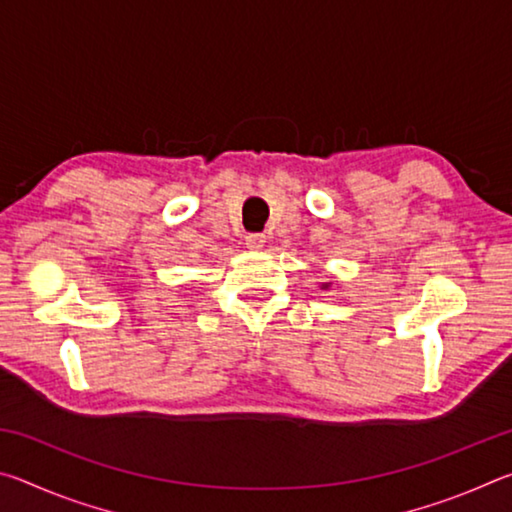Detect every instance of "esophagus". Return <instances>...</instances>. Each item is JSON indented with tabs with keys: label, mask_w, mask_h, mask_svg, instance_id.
Masks as SVG:
<instances>
[{
	"label": "esophagus",
	"mask_w": 512,
	"mask_h": 512,
	"mask_svg": "<svg viewBox=\"0 0 512 512\" xmlns=\"http://www.w3.org/2000/svg\"><path fill=\"white\" fill-rule=\"evenodd\" d=\"M266 244V235H262V232H253V235L246 237V248L250 250H262Z\"/></svg>",
	"instance_id": "obj_1"
}]
</instances>
